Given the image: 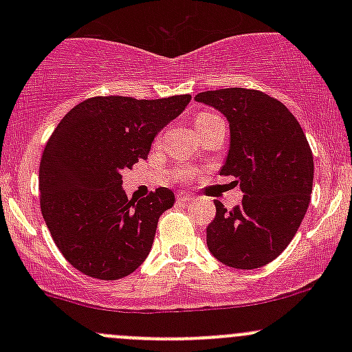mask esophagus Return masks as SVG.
<instances>
[{
	"instance_id": "obj_1",
	"label": "esophagus",
	"mask_w": 352,
	"mask_h": 352,
	"mask_svg": "<svg viewBox=\"0 0 352 352\" xmlns=\"http://www.w3.org/2000/svg\"><path fill=\"white\" fill-rule=\"evenodd\" d=\"M190 199H192V196H190V194H186V192H179V194H177V201H179V202H187V201H190Z\"/></svg>"
}]
</instances>
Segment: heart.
I'll return each instance as SVG.
<instances>
[{"mask_svg": "<svg viewBox=\"0 0 352 352\" xmlns=\"http://www.w3.org/2000/svg\"><path fill=\"white\" fill-rule=\"evenodd\" d=\"M214 117H218V116H214V113H208V112L199 113V116L196 117V127L199 129V127H202V126H204V124H208L209 120H212V119H214ZM190 175H192V173L187 172V170H182V172L179 173V179L180 180H187Z\"/></svg>", "mask_w": 352, "mask_h": 352, "instance_id": "1", "label": "heart"}]
</instances>
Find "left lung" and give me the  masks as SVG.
Returning a JSON list of instances; mask_svg holds the SVG:
<instances>
[{
    "instance_id": "obj_1",
    "label": "left lung",
    "mask_w": 352,
    "mask_h": 352,
    "mask_svg": "<svg viewBox=\"0 0 352 352\" xmlns=\"http://www.w3.org/2000/svg\"><path fill=\"white\" fill-rule=\"evenodd\" d=\"M196 100L230 120L232 143L221 175L235 177L243 192L233 209L214 201L208 248L230 267H262L289 245L310 204V144L296 117L264 91L221 88L197 94Z\"/></svg>"
}]
</instances>
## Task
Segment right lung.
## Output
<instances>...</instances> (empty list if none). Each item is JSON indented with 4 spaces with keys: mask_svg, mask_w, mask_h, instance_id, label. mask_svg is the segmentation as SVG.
I'll return each mask as SVG.
<instances>
[{
    "mask_svg": "<svg viewBox=\"0 0 352 352\" xmlns=\"http://www.w3.org/2000/svg\"><path fill=\"white\" fill-rule=\"evenodd\" d=\"M189 102L190 95L91 97L58 124L38 168L41 211L56 247L74 269L116 281L148 257L160 216L175 196L158 187L129 201L120 173L148 158L156 133Z\"/></svg>",
    "mask_w": 352,
    "mask_h": 352,
    "instance_id": "right-lung-1",
    "label": "right lung"
}]
</instances>
